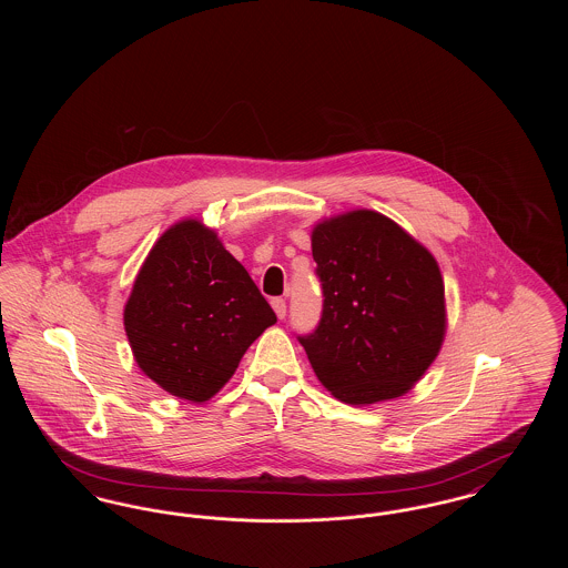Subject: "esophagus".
I'll list each match as a JSON object with an SVG mask.
<instances>
[{
  "mask_svg": "<svg viewBox=\"0 0 568 568\" xmlns=\"http://www.w3.org/2000/svg\"><path fill=\"white\" fill-rule=\"evenodd\" d=\"M272 308H274V313H276V317L278 320H285V313H287V304H285V300L283 297H272Z\"/></svg>",
  "mask_w": 568,
  "mask_h": 568,
  "instance_id": "obj_1",
  "label": "esophagus"
}]
</instances>
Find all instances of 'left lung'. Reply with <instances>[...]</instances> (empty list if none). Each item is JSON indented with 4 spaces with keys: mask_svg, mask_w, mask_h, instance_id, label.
<instances>
[{
    "mask_svg": "<svg viewBox=\"0 0 568 568\" xmlns=\"http://www.w3.org/2000/svg\"><path fill=\"white\" fill-rule=\"evenodd\" d=\"M311 244L324 311L297 341L315 375L347 405L403 396L430 368L447 329L433 253L366 209L320 221Z\"/></svg>",
    "mask_w": 568,
    "mask_h": 568,
    "instance_id": "left-lung-1",
    "label": "left lung"
}]
</instances>
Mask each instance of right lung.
<instances>
[{
    "label": "right lung",
    "mask_w": 568,
    "mask_h": 568,
    "mask_svg": "<svg viewBox=\"0 0 568 568\" xmlns=\"http://www.w3.org/2000/svg\"><path fill=\"white\" fill-rule=\"evenodd\" d=\"M274 322L243 264L197 219L174 223L153 244L123 311L142 373L191 403L213 398Z\"/></svg>",
    "instance_id": "1"
}]
</instances>
